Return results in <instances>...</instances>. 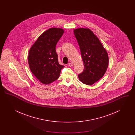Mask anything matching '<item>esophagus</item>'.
<instances>
[{"mask_svg":"<svg viewBox=\"0 0 135 135\" xmlns=\"http://www.w3.org/2000/svg\"><path fill=\"white\" fill-rule=\"evenodd\" d=\"M68 65L69 66H70V67H71V66H73V63H69L68 64Z\"/></svg>","mask_w":135,"mask_h":135,"instance_id":"34e87169","label":"esophagus"}]
</instances>
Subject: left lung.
I'll use <instances>...</instances> for the list:
<instances>
[{"label":"left lung","instance_id":"left-lung-1","mask_svg":"<svg viewBox=\"0 0 135 135\" xmlns=\"http://www.w3.org/2000/svg\"><path fill=\"white\" fill-rule=\"evenodd\" d=\"M84 63L83 72L79 79L84 84L92 85L103 77L107 70L109 59L99 39L88 28L74 30Z\"/></svg>","mask_w":135,"mask_h":135}]
</instances>
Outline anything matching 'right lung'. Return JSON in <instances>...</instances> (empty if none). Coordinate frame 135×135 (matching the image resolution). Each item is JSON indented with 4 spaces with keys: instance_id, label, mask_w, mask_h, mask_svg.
<instances>
[{
    "instance_id": "1",
    "label": "right lung",
    "mask_w": 135,
    "mask_h": 135,
    "mask_svg": "<svg viewBox=\"0 0 135 135\" xmlns=\"http://www.w3.org/2000/svg\"><path fill=\"white\" fill-rule=\"evenodd\" d=\"M64 33L61 28H51L38 37L30 49L28 63L34 75L42 84L56 80L64 67L58 62L56 45Z\"/></svg>"
}]
</instances>
